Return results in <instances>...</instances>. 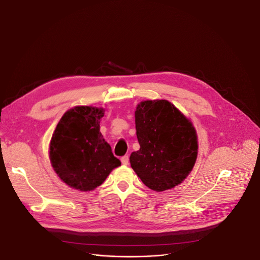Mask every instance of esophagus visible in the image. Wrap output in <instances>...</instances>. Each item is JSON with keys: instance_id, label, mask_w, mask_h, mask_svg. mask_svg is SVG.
<instances>
[{"instance_id": "obj_1", "label": "esophagus", "mask_w": 260, "mask_h": 260, "mask_svg": "<svg viewBox=\"0 0 260 260\" xmlns=\"http://www.w3.org/2000/svg\"><path fill=\"white\" fill-rule=\"evenodd\" d=\"M128 161H129L128 155H124V157L121 158V162H122L123 165H127V164H128Z\"/></svg>"}]
</instances>
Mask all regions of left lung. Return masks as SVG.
Segmentation results:
<instances>
[{"instance_id":"1","label":"left lung","mask_w":260,"mask_h":260,"mask_svg":"<svg viewBox=\"0 0 260 260\" xmlns=\"http://www.w3.org/2000/svg\"><path fill=\"white\" fill-rule=\"evenodd\" d=\"M135 122L140 149L132 152L129 161L137 176L154 191L181 184L198 157L192 123L167 100L140 102Z\"/></svg>"}]
</instances>
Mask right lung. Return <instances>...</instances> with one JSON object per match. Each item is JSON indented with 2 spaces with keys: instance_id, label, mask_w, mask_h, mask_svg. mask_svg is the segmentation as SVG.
<instances>
[{
  "instance_id": "right-lung-1",
  "label": "right lung",
  "mask_w": 260,
  "mask_h": 260,
  "mask_svg": "<svg viewBox=\"0 0 260 260\" xmlns=\"http://www.w3.org/2000/svg\"><path fill=\"white\" fill-rule=\"evenodd\" d=\"M105 110L75 107L67 111L52 136L49 157L57 176L68 186L91 191L121 165L100 133Z\"/></svg>"
}]
</instances>
